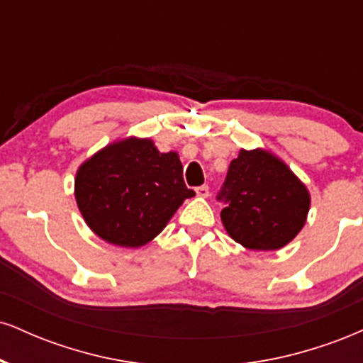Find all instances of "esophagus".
Masks as SVG:
<instances>
[{
  "mask_svg": "<svg viewBox=\"0 0 363 363\" xmlns=\"http://www.w3.org/2000/svg\"><path fill=\"white\" fill-rule=\"evenodd\" d=\"M196 194H198L199 198H206V196L210 194V187H208L206 184H205V186H199V187H196Z\"/></svg>",
  "mask_w": 363,
  "mask_h": 363,
  "instance_id": "34e87169",
  "label": "esophagus"
}]
</instances>
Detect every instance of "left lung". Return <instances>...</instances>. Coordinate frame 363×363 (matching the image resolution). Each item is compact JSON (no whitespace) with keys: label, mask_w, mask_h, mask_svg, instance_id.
<instances>
[{"label":"left lung","mask_w":363,"mask_h":363,"mask_svg":"<svg viewBox=\"0 0 363 363\" xmlns=\"http://www.w3.org/2000/svg\"><path fill=\"white\" fill-rule=\"evenodd\" d=\"M216 199L228 235L252 251H274L302 230L311 206L306 186L280 158L264 150H240Z\"/></svg>","instance_id":"obj_1"}]
</instances>
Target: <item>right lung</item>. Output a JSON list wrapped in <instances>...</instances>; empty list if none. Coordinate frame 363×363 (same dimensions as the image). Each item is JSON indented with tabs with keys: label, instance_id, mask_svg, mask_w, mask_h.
<instances>
[{
	"label": "right lung",
	"instance_id": "obj_1",
	"mask_svg": "<svg viewBox=\"0 0 363 363\" xmlns=\"http://www.w3.org/2000/svg\"><path fill=\"white\" fill-rule=\"evenodd\" d=\"M194 194L187 189L177 153H160L150 140L109 145L82 164L74 179L86 225L121 247L150 242Z\"/></svg>",
	"mask_w": 363,
	"mask_h": 363
}]
</instances>
